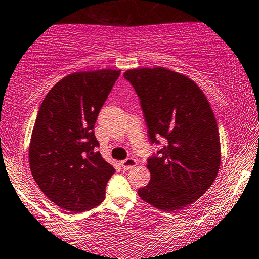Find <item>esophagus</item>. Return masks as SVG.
Returning a JSON list of instances; mask_svg holds the SVG:
<instances>
[{
    "label": "esophagus",
    "instance_id": "1",
    "mask_svg": "<svg viewBox=\"0 0 259 259\" xmlns=\"http://www.w3.org/2000/svg\"><path fill=\"white\" fill-rule=\"evenodd\" d=\"M136 163H137V161H136L135 159L127 158V159H125V160H123V161L120 162V165H122L123 169H130V168L135 167Z\"/></svg>",
    "mask_w": 259,
    "mask_h": 259
}]
</instances>
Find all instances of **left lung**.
Returning <instances> with one entry per match:
<instances>
[{
	"label": "left lung",
	"instance_id": "left-lung-1",
	"mask_svg": "<svg viewBox=\"0 0 259 259\" xmlns=\"http://www.w3.org/2000/svg\"><path fill=\"white\" fill-rule=\"evenodd\" d=\"M141 100L150 141L166 146L148 159L150 181L137 194L159 210L185 208L210 188L221 163L217 118L203 91L163 67L124 73Z\"/></svg>",
	"mask_w": 259,
	"mask_h": 259
}]
</instances>
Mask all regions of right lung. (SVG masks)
<instances>
[{
    "label": "right lung",
    "mask_w": 259,
    "mask_h": 259,
    "mask_svg": "<svg viewBox=\"0 0 259 259\" xmlns=\"http://www.w3.org/2000/svg\"><path fill=\"white\" fill-rule=\"evenodd\" d=\"M119 70L76 71L49 91L28 149L29 168L44 195L65 210L99 205L114 168L94 148V124Z\"/></svg>",
    "instance_id": "1"
}]
</instances>
